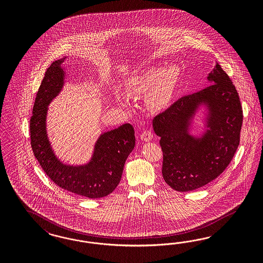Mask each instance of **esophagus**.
<instances>
[{"label": "esophagus", "instance_id": "obj_1", "mask_svg": "<svg viewBox=\"0 0 263 263\" xmlns=\"http://www.w3.org/2000/svg\"><path fill=\"white\" fill-rule=\"evenodd\" d=\"M152 137H153V134L149 130H144L141 134V139L144 142H149L152 140Z\"/></svg>", "mask_w": 263, "mask_h": 263}]
</instances>
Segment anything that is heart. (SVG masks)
I'll return each instance as SVG.
<instances>
[{
  "instance_id": "heart-1",
  "label": "heart",
  "mask_w": 263,
  "mask_h": 263,
  "mask_svg": "<svg viewBox=\"0 0 263 263\" xmlns=\"http://www.w3.org/2000/svg\"><path fill=\"white\" fill-rule=\"evenodd\" d=\"M178 77L179 69L176 65H171L165 69L152 67L131 78L128 83V91L131 95H146L152 92L151 106L155 110H162L172 100Z\"/></svg>"
}]
</instances>
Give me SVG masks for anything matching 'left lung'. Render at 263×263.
<instances>
[{
	"instance_id": "8db88e82",
	"label": "left lung",
	"mask_w": 263,
	"mask_h": 263,
	"mask_svg": "<svg viewBox=\"0 0 263 263\" xmlns=\"http://www.w3.org/2000/svg\"><path fill=\"white\" fill-rule=\"evenodd\" d=\"M210 86L179 98L153 119L163 152L162 175L174 190H196L214 180L230 165L240 143L243 111L238 92L220 64L209 73ZM210 105V130L200 140L186 133L197 104Z\"/></svg>"
}]
</instances>
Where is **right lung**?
I'll return each instance as SVG.
<instances>
[{
  "label": "right lung",
  "mask_w": 263,
  "mask_h": 263,
  "mask_svg": "<svg viewBox=\"0 0 263 263\" xmlns=\"http://www.w3.org/2000/svg\"><path fill=\"white\" fill-rule=\"evenodd\" d=\"M63 61L50 65L35 96L30 120L32 152L44 173L60 188L88 199L106 197L120 183L125 161L135 146L134 128L125 123L104 133L87 166L68 167L59 162L47 140L45 119L48 104L64 84V71L60 67Z\"/></svg>",
  "instance_id": "add662e5"
}]
</instances>
